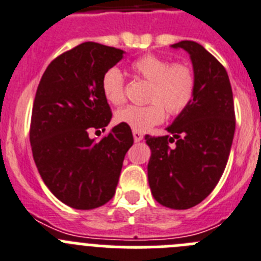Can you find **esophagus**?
Returning a JSON list of instances; mask_svg holds the SVG:
<instances>
[{
	"label": "esophagus",
	"instance_id": "esophagus-1",
	"mask_svg": "<svg viewBox=\"0 0 261 261\" xmlns=\"http://www.w3.org/2000/svg\"><path fill=\"white\" fill-rule=\"evenodd\" d=\"M133 136H134V142H140L143 140V134L139 133V131H133Z\"/></svg>",
	"mask_w": 261,
	"mask_h": 261
}]
</instances>
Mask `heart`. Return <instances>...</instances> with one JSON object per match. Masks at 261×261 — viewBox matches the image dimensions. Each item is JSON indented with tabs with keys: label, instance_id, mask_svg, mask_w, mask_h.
<instances>
[{
	"label": "heart",
	"instance_id": "obj_1",
	"mask_svg": "<svg viewBox=\"0 0 261 261\" xmlns=\"http://www.w3.org/2000/svg\"><path fill=\"white\" fill-rule=\"evenodd\" d=\"M130 69L138 78L149 82V104L130 105L116 113V121L134 131L144 133L161 123L165 118L164 109L171 116L179 114L194 97L195 76L186 63H170L156 55H144L133 61ZM101 91L109 104L121 105L125 101V78L118 67H110L102 74Z\"/></svg>",
	"mask_w": 261,
	"mask_h": 261
}]
</instances>
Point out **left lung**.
Segmentation results:
<instances>
[{"label":"left lung","instance_id":"obj_1","mask_svg":"<svg viewBox=\"0 0 261 261\" xmlns=\"http://www.w3.org/2000/svg\"><path fill=\"white\" fill-rule=\"evenodd\" d=\"M171 48L190 55L195 92L189 107L166 127L169 135H145L151 148L148 182L161 205L189 210L213 191L224 173L236 114L233 91L221 63L195 41L185 40Z\"/></svg>","mask_w":261,"mask_h":261}]
</instances>
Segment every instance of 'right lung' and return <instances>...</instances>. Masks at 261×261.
Wrapping results in <instances>:
<instances>
[{"label":"right lung","instance_id":"1","mask_svg":"<svg viewBox=\"0 0 261 261\" xmlns=\"http://www.w3.org/2000/svg\"><path fill=\"white\" fill-rule=\"evenodd\" d=\"M123 55L87 41L51 61L37 87L30 128L32 156L51 194L75 210H93L113 198L134 143L130 127L122 123L101 140L88 136V128L105 130L112 119L101 78Z\"/></svg>","mask_w":261,"mask_h":261}]
</instances>
